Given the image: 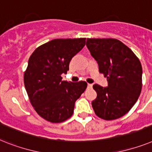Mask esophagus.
I'll list each match as a JSON object with an SVG mask.
<instances>
[{"label":"esophagus","instance_id":"esophagus-1","mask_svg":"<svg viewBox=\"0 0 152 152\" xmlns=\"http://www.w3.org/2000/svg\"><path fill=\"white\" fill-rule=\"evenodd\" d=\"M92 84H88V88H92Z\"/></svg>","mask_w":152,"mask_h":152}]
</instances>
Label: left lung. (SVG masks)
Returning <instances> with one entry per match:
<instances>
[{
  "label": "left lung",
  "instance_id": "left-lung-1",
  "mask_svg": "<svg viewBox=\"0 0 152 152\" xmlns=\"http://www.w3.org/2000/svg\"><path fill=\"white\" fill-rule=\"evenodd\" d=\"M86 46L108 81L107 87L93 85L97 92L91 102L95 113L106 120L120 118L129 112L141 94V62L129 47L116 39H87Z\"/></svg>",
  "mask_w": 152,
  "mask_h": 152
}]
</instances>
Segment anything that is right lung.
<instances>
[{
  "label": "right lung",
  "mask_w": 152,
  "mask_h": 152,
  "mask_svg": "<svg viewBox=\"0 0 152 152\" xmlns=\"http://www.w3.org/2000/svg\"><path fill=\"white\" fill-rule=\"evenodd\" d=\"M85 38L56 39L39 46L28 59L24 84L30 102L41 117L52 123L70 118L75 103L87 88L85 81H62Z\"/></svg>",
  "instance_id": "right-lung-1"
}]
</instances>
